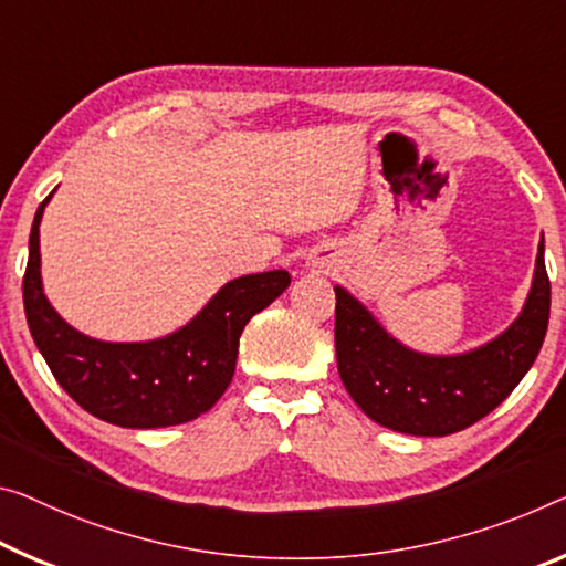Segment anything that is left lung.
<instances>
[{"instance_id":"1","label":"left lung","mask_w":566,"mask_h":566,"mask_svg":"<svg viewBox=\"0 0 566 566\" xmlns=\"http://www.w3.org/2000/svg\"><path fill=\"white\" fill-rule=\"evenodd\" d=\"M336 364L361 412L389 430L442 438L493 412L532 369L549 324L552 285L538 242L524 311L501 336L455 356L407 349L336 285Z\"/></svg>"}]
</instances>
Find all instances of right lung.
Segmentation results:
<instances>
[{
	"instance_id": "obj_1",
	"label": "right lung",
	"mask_w": 566,
	"mask_h": 566,
	"mask_svg": "<svg viewBox=\"0 0 566 566\" xmlns=\"http://www.w3.org/2000/svg\"><path fill=\"white\" fill-rule=\"evenodd\" d=\"M50 197L32 222L22 298L30 334L57 385L85 412L118 428H169L212 410L232 381L242 328L289 289L291 275L234 277L187 326L154 342H98L65 324L42 291L40 220Z\"/></svg>"
}]
</instances>
